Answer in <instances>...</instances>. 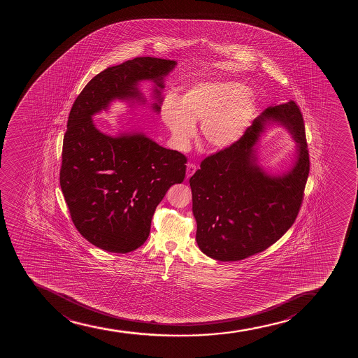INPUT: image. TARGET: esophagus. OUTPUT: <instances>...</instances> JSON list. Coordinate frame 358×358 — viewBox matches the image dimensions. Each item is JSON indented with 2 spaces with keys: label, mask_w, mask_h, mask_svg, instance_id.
<instances>
[{
  "label": "esophagus",
  "mask_w": 358,
  "mask_h": 358,
  "mask_svg": "<svg viewBox=\"0 0 358 358\" xmlns=\"http://www.w3.org/2000/svg\"><path fill=\"white\" fill-rule=\"evenodd\" d=\"M197 171V167H196V164H187V169H186V178L189 179V178L192 177L194 173Z\"/></svg>",
  "instance_id": "obj_1"
}]
</instances>
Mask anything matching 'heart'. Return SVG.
<instances>
[{
    "label": "heart",
    "mask_w": 358,
    "mask_h": 358,
    "mask_svg": "<svg viewBox=\"0 0 358 358\" xmlns=\"http://www.w3.org/2000/svg\"><path fill=\"white\" fill-rule=\"evenodd\" d=\"M255 103L245 85L234 81L203 83L181 96H167L161 106V117L178 147L184 148L196 132L194 123L201 122L204 143L213 149L228 148L246 131Z\"/></svg>",
    "instance_id": "obj_1"
}]
</instances>
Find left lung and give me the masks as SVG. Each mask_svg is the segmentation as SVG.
Listing matches in <instances>:
<instances>
[{"instance_id":"obj_1","label":"left lung","mask_w":358,"mask_h":358,"mask_svg":"<svg viewBox=\"0 0 358 358\" xmlns=\"http://www.w3.org/2000/svg\"><path fill=\"white\" fill-rule=\"evenodd\" d=\"M268 120L289 129L296 161L280 176L256 164L254 145ZM309 154L303 118L295 101L268 107L236 143L211 154L189 178L198 247L220 262H238L280 240L295 222L308 179Z\"/></svg>"}]
</instances>
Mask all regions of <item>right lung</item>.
<instances>
[{"label":"right lung","instance_id":"obj_1","mask_svg":"<svg viewBox=\"0 0 358 358\" xmlns=\"http://www.w3.org/2000/svg\"><path fill=\"white\" fill-rule=\"evenodd\" d=\"M176 66L171 59L136 57L110 66L87 83L70 110L59 184L78 233L105 251L128 253L145 243L159 203L184 181L187 159L144 134H103L92 115L115 99L143 103L137 88L143 80L157 85L159 103L152 108L160 111L164 78Z\"/></svg>","mask_w":358,"mask_h":358}]
</instances>
